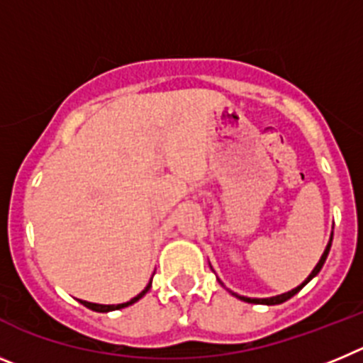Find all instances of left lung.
I'll use <instances>...</instances> for the list:
<instances>
[{
    "label": "left lung",
    "mask_w": 363,
    "mask_h": 363,
    "mask_svg": "<svg viewBox=\"0 0 363 363\" xmlns=\"http://www.w3.org/2000/svg\"><path fill=\"white\" fill-rule=\"evenodd\" d=\"M333 240V238H331ZM329 249H331V242L327 243V247H325V251H323V255H322V258H320V262L318 264H316V267L313 269V272H311L309 277H307V280L303 281V284L301 285H298L296 289H293V291H289V293H284V294H278V296H272V298H245V296H238V294H234V296H238L240 300H243V301H249V303H265V306H277V303H284L285 300H289V298H293L294 294L298 293V291L301 289V287H303V285L307 284V281L309 280H313L314 277H316V274H318L320 272V269L323 267V264H325V259H327V255H329Z\"/></svg>",
    "instance_id": "left-lung-1"
}]
</instances>
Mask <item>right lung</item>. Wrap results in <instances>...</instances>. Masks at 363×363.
Instances as JSON below:
<instances>
[{
  "mask_svg": "<svg viewBox=\"0 0 363 363\" xmlns=\"http://www.w3.org/2000/svg\"><path fill=\"white\" fill-rule=\"evenodd\" d=\"M150 289V284L147 285L145 289L142 291V293L138 294V296H134L133 300H129V301H125V303H118V306H99V303H91V301H83L82 300V303L85 307H89V309H92V311H98V313H107V311H116V309H123V307H129L130 303H134V301H138L140 300V298L143 296V294L147 293V291Z\"/></svg>",
  "mask_w": 363,
  "mask_h": 363,
  "instance_id": "obj_1",
  "label": "right lung"
}]
</instances>
